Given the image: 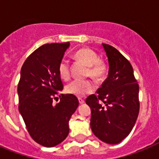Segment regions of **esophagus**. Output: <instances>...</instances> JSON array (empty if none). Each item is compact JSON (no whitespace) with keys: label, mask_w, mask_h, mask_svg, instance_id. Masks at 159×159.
I'll return each instance as SVG.
<instances>
[{"label":"esophagus","mask_w":159,"mask_h":159,"mask_svg":"<svg viewBox=\"0 0 159 159\" xmlns=\"http://www.w3.org/2000/svg\"><path fill=\"white\" fill-rule=\"evenodd\" d=\"M78 101H79V104H80V105H82V104H83V103H84V102H85L84 100L82 99V98H79V99H78Z\"/></svg>","instance_id":"1"}]
</instances>
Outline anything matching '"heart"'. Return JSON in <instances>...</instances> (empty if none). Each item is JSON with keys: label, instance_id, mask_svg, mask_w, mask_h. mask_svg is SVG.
<instances>
[{"label": "heart", "instance_id": "1", "mask_svg": "<svg viewBox=\"0 0 159 159\" xmlns=\"http://www.w3.org/2000/svg\"><path fill=\"white\" fill-rule=\"evenodd\" d=\"M75 59L79 61L87 67V76L95 80H101L106 72V66L105 62L99 59L96 52L87 48H82L76 51L74 53ZM57 72L60 77L67 80L70 77L69 63L67 60L60 61ZM65 91L67 93L77 97H83L94 91V85L90 81L74 80L66 86Z\"/></svg>", "mask_w": 159, "mask_h": 159}]
</instances>
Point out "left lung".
Instances as JSON below:
<instances>
[{
    "instance_id": "obj_1",
    "label": "left lung",
    "mask_w": 159,
    "mask_h": 159,
    "mask_svg": "<svg viewBox=\"0 0 159 159\" xmlns=\"http://www.w3.org/2000/svg\"><path fill=\"white\" fill-rule=\"evenodd\" d=\"M108 57V77L86 103L91 107V128L110 144L120 143L130 133L139 111V84L133 67L116 48L102 43Z\"/></svg>"
}]
</instances>
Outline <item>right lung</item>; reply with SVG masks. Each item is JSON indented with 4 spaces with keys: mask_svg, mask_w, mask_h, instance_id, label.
I'll list each match as a JSON object with an SVG mask.
<instances>
[{
    "mask_svg": "<svg viewBox=\"0 0 159 159\" xmlns=\"http://www.w3.org/2000/svg\"><path fill=\"white\" fill-rule=\"evenodd\" d=\"M69 44H43L21 67L17 88L19 111L31 138L44 147L57 145L67 138L68 122L79 105L77 97L70 94H61L60 102L53 103L63 88L57 67Z\"/></svg>",
    "mask_w": 159,
    "mask_h": 159,
    "instance_id": "obj_1",
    "label": "right lung"
}]
</instances>
